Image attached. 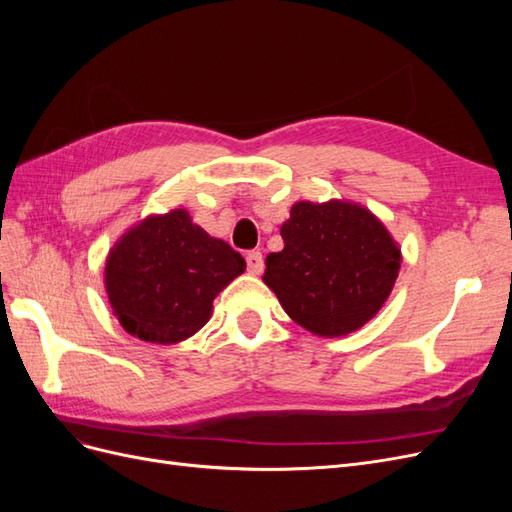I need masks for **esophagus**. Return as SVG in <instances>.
<instances>
[{
    "instance_id": "esophagus-1",
    "label": "esophagus",
    "mask_w": 512,
    "mask_h": 512,
    "mask_svg": "<svg viewBox=\"0 0 512 512\" xmlns=\"http://www.w3.org/2000/svg\"><path fill=\"white\" fill-rule=\"evenodd\" d=\"M245 260H247V271H250L252 275H260L262 269H265V260H262V254L256 250L247 254Z\"/></svg>"
}]
</instances>
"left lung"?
Here are the masks:
<instances>
[{
	"mask_svg": "<svg viewBox=\"0 0 512 512\" xmlns=\"http://www.w3.org/2000/svg\"><path fill=\"white\" fill-rule=\"evenodd\" d=\"M280 232L284 250L267 256L262 282L294 322L320 337H342L380 312L401 250L374 213L350 200H299Z\"/></svg>",
	"mask_w": 512,
	"mask_h": 512,
	"instance_id": "8db88e82",
	"label": "left lung"
}]
</instances>
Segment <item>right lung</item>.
<instances>
[{"label": "right lung", "mask_w": 512, "mask_h": 512, "mask_svg": "<svg viewBox=\"0 0 512 512\" xmlns=\"http://www.w3.org/2000/svg\"><path fill=\"white\" fill-rule=\"evenodd\" d=\"M243 271L239 252L173 209L123 232L106 256L104 288L123 329L168 346L203 329L213 299Z\"/></svg>", "instance_id": "right-lung-1"}]
</instances>
